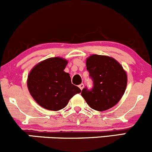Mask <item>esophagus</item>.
I'll list each match as a JSON object with an SVG mask.
<instances>
[{"instance_id":"1","label":"esophagus","mask_w":152,"mask_h":152,"mask_svg":"<svg viewBox=\"0 0 152 152\" xmlns=\"http://www.w3.org/2000/svg\"><path fill=\"white\" fill-rule=\"evenodd\" d=\"M79 87L81 89V90H82V89L84 88V84H81L79 86Z\"/></svg>"}]
</instances>
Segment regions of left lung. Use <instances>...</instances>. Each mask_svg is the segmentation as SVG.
I'll use <instances>...</instances> for the list:
<instances>
[{
	"instance_id": "left-lung-1",
	"label": "left lung",
	"mask_w": 152,
	"mask_h": 152,
	"mask_svg": "<svg viewBox=\"0 0 152 152\" xmlns=\"http://www.w3.org/2000/svg\"><path fill=\"white\" fill-rule=\"evenodd\" d=\"M93 88H84L81 96L92 109L98 111L114 106L125 92L127 73L118 61L105 55H92L86 60Z\"/></svg>"
}]
</instances>
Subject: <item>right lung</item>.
Returning <instances> with one entry per match:
<instances>
[{"label":"right lung","mask_w":152,"mask_h":152,"mask_svg":"<svg viewBox=\"0 0 152 152\" xmlns=\"http://www.w3.org/2000/svg\"><path fill=\"white\" fill-rule=\"evenodd\" d=\"M68 61L62 57L48 58L35 65L28 74L27 84L36 103L49 111L65 108L81 89L71 83L69 73L64 71Z\"/></svg>","instance_id":"add662e5"}]
</instances>
